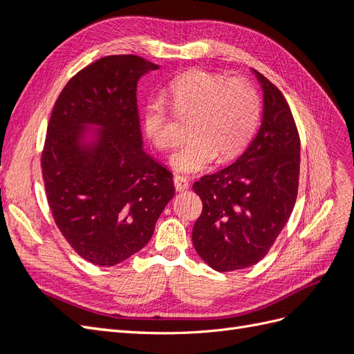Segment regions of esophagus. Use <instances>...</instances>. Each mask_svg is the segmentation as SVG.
Returning a JSON list of instances; mask_svg holds the SVG:
<instances>
[{
  "mask_svg": "<svg viewBox=\"0 0 354 354\" xmlns=\"http://www.w3.org/2000/svg\"><path fill=\"white\" fill-rule=\"evenodd\" d=\"M174 184H175L176 192H185L187 188L190 187V184H188V180L184 176H179V175H176L174 178Z\"/></svg>",
  "mask_w": 354,
  "mask_h": 354,
  "instance_id": "34e87169",
  "label": "esophagus"
}]
</instances>
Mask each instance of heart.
Here are the masks:
<instances>
[{"mask_svg": "<svg viewBox=\"0 0 354 354\" xmlns=\"http://www.w3.org/2000/svg\"><path fill=\"white\" fill-rule=\"evenodd\" d=\"M167 97L176 116L187 123V143L170 157V166L179 174L192 175L207 169L218 157H238L257 133L261 101L245 80H226L220 73L192 71L171 81ZM143 128L152 145L167 151L176 137L161 100H149L143 109Z\"/></svg>", "mask_w": 354, "mask_h": 354, "instance_id": "b5f03b06", "label": "heart"}]
</instances>
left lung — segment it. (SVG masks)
<instances>
[{
	"mask_svg": "<svg viewBox=\"0 0 354 354\" xmlns=\"http://www.w3.org/2000/svg\"><path fill=\"white\" fill-rule=\"evenodd\" d=\"M253 73L264 100L257 137L231 166L193 184L203 203L193 227L194 249L221 273L264 258L297 199L300 137L292 113L281 90Z\"/></svg>",
	"mask_w": 354,
	"mask_h": 354,
	"instance_id": "8db88e82",
	"label": "left lung"
}]
</instances>
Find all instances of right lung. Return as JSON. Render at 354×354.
<instances>
[{
  "mask_svg": "<svg viewBox=\"0 0 354 354\" xmlns=\"http://www.w3.org/2000/svg\"><path fill=\"white\" fill-rule=\"evenodd\" d=\"M158 64L109 55L57 97L42 175L57 227L81 258L113 267L142 250L175 194L174 176L143 151L137 83Z\"/></svg>",
  "mask_w": 354,
  "mask_h": 354,
  "instance_id": "1",
  "label": "right lung"
}]
</instances>
